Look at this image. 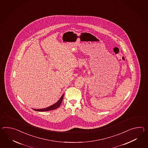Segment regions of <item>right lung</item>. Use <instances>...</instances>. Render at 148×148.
Listing matches in <instances>:
<instances>
[{
    "label": "right lung",
    "mask_w": 148,
    "mask_h": 148,
    "mask_svg": "<svg viewBox=\"0 0 148 148\" xmlns=\"http://www.w3.org/2000/svg\"><path fill=\"white\" fill-rule=\"evenodd\" d=\"M64 94H63L62 96H61V97L59 99V100L56 102L54 104L51 105L50 106H49L47 108H41V109H33L34 110L36 111H40V112H44V111H51V110H53L54 109H56V108H58L60 105H61V103H62V101L63 99V97H64Z\"/></svg>",
    "instance_id": "right-lung-1"
}]
</instances>
